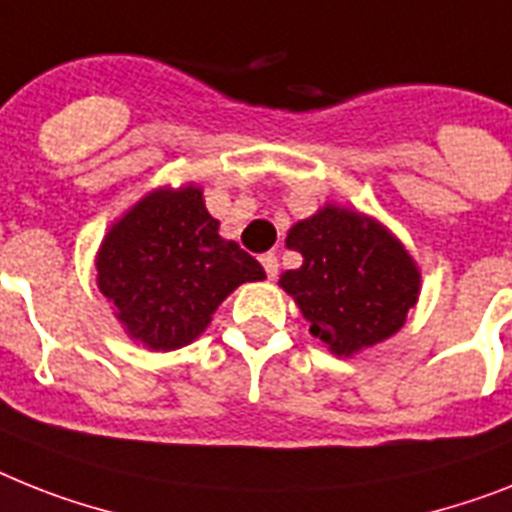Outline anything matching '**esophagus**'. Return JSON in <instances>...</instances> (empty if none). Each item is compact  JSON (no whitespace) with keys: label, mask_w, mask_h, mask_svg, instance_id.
Returning a JSON list of instances; mask_svg holds the SVG:
<instances>
[{"label":"esophagus","mask_w":512,"mask_h":512,"mask_svg":"<svg viewBox=\"0 0 512 512\" xmlns=\"http://www.w3.org/2000/svg\"><path fill=\"white\" fill-rule=\"evenodd\" d=\"M261 266H264V272L269 280H274V277H277V272H280V261H277V256H274V253H264V256H261Z\"/></svg>","instance_id":"1"}]
</instances>
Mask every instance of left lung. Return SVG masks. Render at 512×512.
I'll list each match as a JSON object with an SVG mask.
<instances>
[{
	"mask_svg": "<svg viewBox=\"0 0 512 512\" xmlns=\"http://www.w3.org/2000/svg\"><path fill=\"white\" fill-rule=\"evenodd\" d=\"M303 256L280 285L335 356L350 358L387 340L416 306L421 272L411 253L377 219L327 204L287 232Z\"/></svg>",
	"mask_w": 512,
	"mask_h": 512,
	"instance_id": "obj_1",
	"label": "left lung"
}]
</instances>
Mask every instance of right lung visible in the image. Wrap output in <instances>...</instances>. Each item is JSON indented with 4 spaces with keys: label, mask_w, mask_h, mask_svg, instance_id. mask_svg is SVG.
I'll return each mask as SVG.
<instances>
[{
    "label": "right lung",
    "mask_w": 512,
    "mask_h": 512,
    "mask_svg": "<svg viewBox=\"0 0 512 512\" xmlns=\"http://www.w3.org/2000/svg\"><path fill=\"white\" fill-rule=\"evenodd\" d=\"M264 277L251 253L219 238L196 185L151 190L109 227L96 256L117 322L149 350L193 342L235 287Z\"/></svg>",
    "instance_id": "1"
}]
</instances>
